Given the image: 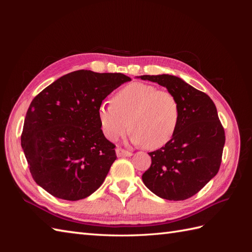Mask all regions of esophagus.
Instances as JSON below:
<instances>
[{
    "label": "esophagus",
    "instance_id": "34e87169",
    "mask_svg": "<svg viewBox=\"0 0 252 252\" xmlns=\"http://www.w3.org/2000/svg\"><path fill=\"white\" fill-rule=\"evenodd\" d=\"M116 154H117V157H118V158H122V157H131V156H132V152L124 150V149H122V148H117Z\"/></svg>",
    "mask_w": 252,
    "mask_h": 252
}]
</instances>
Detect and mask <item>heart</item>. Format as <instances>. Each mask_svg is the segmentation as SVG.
Returning a JSON list of instances; mask_svg holds the SVG:
<instances>
[{"instance_id": "heart-1", "label": "heart", "mask_w": 252, "mask_h": 252, "mask_svg": "<svg viewBox=\"0 0 252 252\" xmlns=\"http://www.w3.org/2000/svg\"><path fill=\"white\" fill-rule=\"evenodd\" d=\"M97 117L108 140H118L130 126L131 142L155 150L172 140L179 127L181 109L178 98L170 91L134 82L120 89L112 103L102 102Z\"/></svg>"}]
</instances>
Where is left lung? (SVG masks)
<instances>
[{"label": "left lung", "instance_id": "obj_1", "mask_svg": "<svg viewBox=\"0 0 252 252\" xmlns=\"http://www.w3.org/2000/svg\"><path fill=\"white\" fill-rule=\"evenodd\" d=\"M158 83L178 98V130L165 146L149 152L151 165L142 175L151 192L169 201L189 199L216 177L222 162L224 128L211 98L170 74L141 75Z\"/></svg>", "mask_w": 252, "mask_h": 252}]
</instances>
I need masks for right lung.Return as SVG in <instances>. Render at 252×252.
Instances as JSON below:
<instances>
[{"label":"right lung","mask_w":252,"mask_h":252,"mask_svg":"<svg viewBox=\"0 0 252 252\" xmlns=\"http://www.w3.org/2000/svg\"><path fill=\"white\" fill-rule=\"evenodd\" d=\"M129 81L123 73L82 69L61 77L33 98L21 145L37 185L59 199L78 201L103 184L117 156L97 109Z\"/></svg>","instance_id":"add662e5"}]
</instances>
